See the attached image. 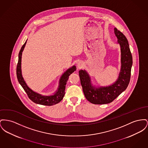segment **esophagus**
<instances>
[{
    "label": "esophagus",
    "instance_id": "esophagus-1",
    "mask_svg": "<svg viewBox=\"0 0 148 148\" xmlns=\"http://www.w3.org/2000/svg\"><path fill=\"white\" fill-rule=\"evenodd\" d=\"M82 66V63L81 62H78V67H81Z\"/></svg>",
    "mask_w": 148,
    "mask_h": 148
}]
</instances>
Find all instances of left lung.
Segmentation results:
<instances>
[{
	"label": "left lung",
	"instance_id": "1",
	"mask_svg": "<svg viewBox=\"0 0 148 148\" xmlns=\"http://www.w3.org/2000/svg\"><path fill=\"white\" fill-rule=\"evenodd\" d=\"M114 31L121 51V69L117 80L110 86L96 88L92 86L90 77L85 70H80L79 71L84 96L89 102L93 104H107L112 102L127 88L130 80L132 57L128 41L120 31L116 28H114Z\"/></svg>",
	"mask_w": 148,
	"mask_h": 148
}]
</instances>
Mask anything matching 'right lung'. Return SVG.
<instances>
[{"label":"right lung","instance_id":"add662e5","mask_svg":"<svg viewBox=\"0 0 148 148\" xmlns=\"http://www.w3.org/2000/svg\"><path fill=\"white\" fill-rule=\"evenodd\" d=\"M26 44V41L23 45L22 46L21 50L19 52L18 55V61L17 65V77L18 80L21 86L23 87V89L26 92V93L28 97V98L35 103L37 104L45 105V106H52L53 104L59 103L61 100L63 99V97L65 95V86L67 83V81L69 78V76L73 73L74 71L76 70L75 66H73L70 69L66 70L63 75L61 76L59 87L58 91L52 96H42L40 94H38L31 90L29 87L27 86L24 79L22 76L21 73V58H22V51L25 48V46Z\"/></svg>","mask_w":148,"mask_h":148}]
</instances>
